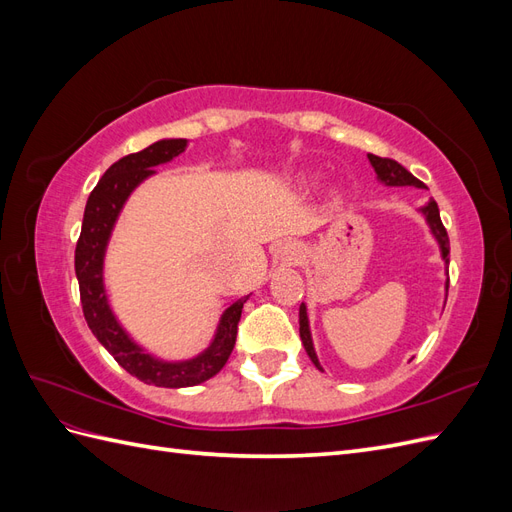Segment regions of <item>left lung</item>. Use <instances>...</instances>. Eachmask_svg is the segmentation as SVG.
I'll list each match as a JSON object with an SVG mask.
<instances>
[{
	"label": "left lung",
	"instance_id": "8db88e82",
	"mask_svg": "<svg viewBox=\"0 0 512 512\" xmlns=\"http://www.w3.org/2000/svg\"><path fill=\"white\" fill-rule=\"evenodd\" d=\"M367 158L371 162V166H374L376 175L382 183L386 185H414V188H425L423 181H418L410 170H406L404 166H401L399 162L391 160V158H380V156H374V153H367ZM425 213V218L431 226V232L433 237L438 239L440 243V250H442V258L448 265V254H451V243H448V235H446V228L440 220V209H438V203L436 200H429V203L421 209ZM446 290H448V282H446ZM299 333H301V342L305 346V352L309 354V359H312V363L322 371L320 363H318V356H316V350H314V344H312V333H309V320H307V309L305 305L299 307Z\"/></svg>",
	"mask_w": 512,
	"mask_h": 512
}]
</instances>
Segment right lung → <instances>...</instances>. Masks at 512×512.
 I'll return each instance as SVG.
<instances>
[{"mask_svg": "<svg viewBox=\"0 0 512 512\" xmlns=\"http://www.w3.org/2000/svg\"><path fill=\"white\" fill-rule=\"evenodd\" d=\"M185 145H188L185 138H164V141L153 143L143 151L130 153V156L117 160L108 168L87 198L81 237L76 241L74 250V271L76 280H79L83 314L91 333L98 337V342L113 354V359L128 374L143 380L145 384L166 386V389L194 386L218 374L226 365L232 348H235L241 309L247 301V297H241L235 303H230L222 314L218 333H215L211 346L203 354H198L196 359L181 363L160 361L156 356L147 354L141 346H136L128 333L121 329L111 307H108L102 265L106 243L111 237L117 215L136 185L156 173L153 166L177 158Z\"/></svg>", "mask_w": 512, "mask_h": 512, "instance_id": "add662e5", "label": "right lung"}]
</instances>
